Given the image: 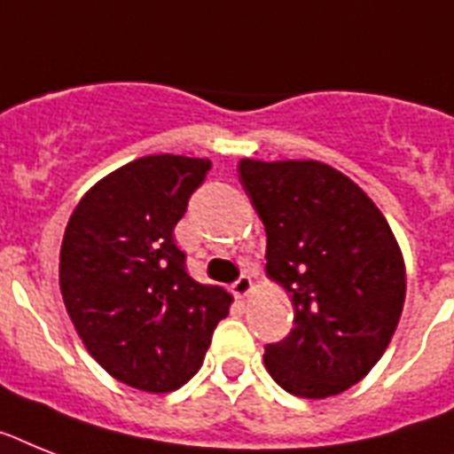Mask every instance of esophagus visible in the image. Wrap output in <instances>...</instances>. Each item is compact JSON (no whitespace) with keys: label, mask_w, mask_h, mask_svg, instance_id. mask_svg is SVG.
<instances>
[{"label":"esophagus","mask_w":454,"mask_h":454,"mask_svg":"<svg viewBox=\"0 0 454 454\" xmlns=\"http://www.w3.org/2000/svg\"><path fill=\"white\" fill-rule=\"evenodd\" d=\"M252 286H254V282H252V278H249V275H239L233 285H231V289H233V294L238 298H245L247 294L252 291Z\"/></svg>","instance_id":"esophagus-1"}]
</instances>
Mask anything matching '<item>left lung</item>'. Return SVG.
Returning <instances> with one entry per match:
<instances>
[{
	"label": "left lung",
	"instance_id": "left-lung-1",
	"mask_svg": "<svg viewBox=\"0 0 454 454\" xmlns=\"http://www.w3.org/2000/svg\"><path fill=\"white\" fill-rule=\"evenodd\" d=\"M238 176L268 235L265 270L294 305V329L265 345V368L296 396L345 392L378 364L403 310L392 228L349 176L317 160L245 158Z\"/></svg>",
	"mask_w": 454,
	"mask_h": 454
}]
</instances>
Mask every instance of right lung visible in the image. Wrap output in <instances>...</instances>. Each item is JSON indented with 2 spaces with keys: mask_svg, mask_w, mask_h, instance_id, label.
I'll return each instance as SVG.
<instances>
[{
  "mask_svg": "<svg viewBox=\"0 0 454 454\" xmlns=\"http://www.w3.org/2000/svg\"><path fill=\"white\" fill-rule=\"evenodd\" d=\"M212 163L146 156L88 191L60 249V291L81 340L116 380L175 392L198 373L231 294L186 272L175 226Z\"/></svg>",
  "mask_w": 454,
  "mask_h": 454,
  "instance_id": "add662e5",
  "label": "right lung"
}]
</instances>
